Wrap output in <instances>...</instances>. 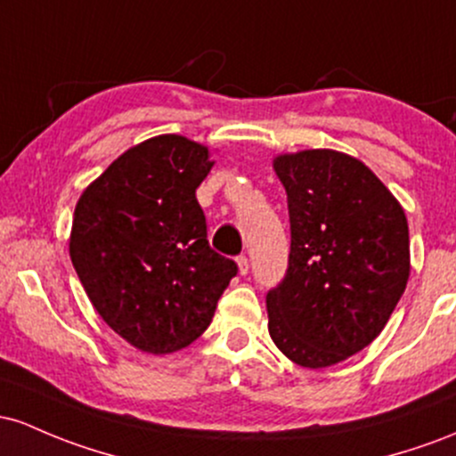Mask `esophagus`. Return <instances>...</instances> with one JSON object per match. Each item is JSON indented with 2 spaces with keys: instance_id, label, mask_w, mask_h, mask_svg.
<instances>
[{
  "instance_id": "34e87169",
  "label": "esophagus",
  "mask_w": 456,
  "mask_h": 456,
  "mask_svg": "<svg viewBox=\"0 0 456 456\" xmlns=\"http://www.w3.org/2000/svg\"><path fill=\"white\" fill-rule=\"evenodd\" d=\"M237 267H239V275L248 273L249 263H248V258H245V256H239V258H237Z\"/></svg>"
}]
</instances>
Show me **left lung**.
I'll list each match as a JSON object with an SVG mask.
<instances>
[{
    "instance_id": "left-lung-1",
    "label": "left lung",
    "mask_w": 456,
    "mask_h": 456,
    "mask_svg": "<svg viewBox=\"0 0 456 456\" xmlns=\"http://www.w3.org/2000/svg\"><path fill=\"white\" fill-rule=\"evenodd\" d=\"M289 200L290 254L267 293L269 336L304 368H327L370 345L409 280L401 202L370 167L330 148L273 159Z\"/></svg>"
}]
</instances>
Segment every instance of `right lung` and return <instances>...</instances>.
I'll return each instance as SVG.
<instances>
[{"label": "right lung", "instance_id": "right-lung-1", "mask_svg": "<svg viewBox=\"0 0 456 456\" xmlns=\"http://www.w3.org/2000/svg\"><path fill=\"white\" fill-rule=\"evenodd\" d=\"M211 151L183 135L129 148L75 207L69 252L92 305L135 349L166 355L200 338L237 275L213 252L196 189Z\"/></svg>", "mask_w": 456, "mask_h": 456}]
</instances>
